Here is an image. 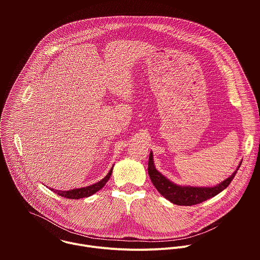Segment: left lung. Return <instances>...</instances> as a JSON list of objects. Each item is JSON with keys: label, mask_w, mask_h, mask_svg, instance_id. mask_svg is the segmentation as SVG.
<instances>
[{"label": "left lung", "mask_w": 260, "mask_h": 260, "mask_svg": "<svg viewBox=\"0 0 260 260\" xmlns=\"http://www.w3.org/2000/svg\"><path fill=\"white\" fill-rule=\"evenodd\" d=\"M240 166L230 178H228L223 182H221L219 185H216L214 187L179 186V185H176L173 182L169 181L155 169L153 164V155L152 152H150L149 161H148V174H149L153 185L164 198L178 206H192L201 204L217 196L222 190H224L233 181Z\"/></svg>", "instance_id": "obj_1"}]
</instances>
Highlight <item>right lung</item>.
<instances>
[{"mask_svg":"<svg viewBox=\"0 0 260 260\" xmlns=\"http://www.w3.org/2000/svg\"><path fill=\"white\" fill-rule=\"evenodd\" d=\"M112 170H113V167H112V169L110 170L109 174H108L104 179H102L100 182H98V183H95V184H93V185H90V186L83 187V188L73 189V190H68V191L55 190V189H52V188H50V190H52L53 192L57 193L58 196H60V197H62V198L70 199V200H78V199L90 197V196H92L93 193H95L96 191H99L101 188H103V186H105V184L108 182V180H109L111 174H112Z\"/></svg>","mask_w":260,"mask_h":260,"instance_id":"right-lung-1","label":"right lung"}]
</instances>
